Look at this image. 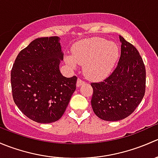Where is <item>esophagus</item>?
Returning a JSON list of instances; mask_svg holds the SVG:
<instances>
[{"label": "esophagus", "instance_id": "esophagus-1", "mask_svg": "<svg viewBox=\"0 0 158 158\" xmlns=\"http://www.w3.org/2000/svg\"><path fill=\"white\" fill-rule=\"evenodd\" d=\"M84 83H85V82H84V81L82 80V79H78L77 82H76V85H77V87H79V86H80V85H82V84H84Z\"/></svg>", "mask_w": 158, "mask_h": 158}]
</instances>
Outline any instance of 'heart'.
<instances>
[{
	"mask_svg": "<svg viewBox=\"0 0 158 158\" xmlns=\"http://www.w3.org/2000/svg\"><path fill=\"white\" fill-rule=\"evenodd\" d=\"M119 57L116 44L100 37L91 38L78 43L73 49V56L66 61L75 68L76 63L83 66L85 76L91 79H102L110 74Z\"/></svg>",
	"mask_w": 158,
	"mask_h": 158,
	"instance_id": "heart-1",
	"label": "heart"
}]
</instances>
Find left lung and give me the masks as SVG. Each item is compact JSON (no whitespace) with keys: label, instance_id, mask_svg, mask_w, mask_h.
<instances>
[{"label":"left lung","instance_id":"8db88e82","mask_svg":"<svg viewBox=\"0 0 158 158\" xmlns=\"http://www.w3.org/2000/svg\"><path fill=\"white\" fill-rule=\"evenodd\" d=\"M121 56L111 75L99 82H92L91 104L101 119L114 122L125 118L141 103L146 87L144 62L135 46L119 36Z\"/></svg>","mask_w":158,"mask_h":158}]
</instances>
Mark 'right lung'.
<instances>
[{"label": "right lung", "mask_w": 158, "mask_h": 158, "mask_svg": "<svg viewBox=\"0 0 158 158\" xmlns=\"http://www.w3.org/2000/svg\"><path fill=\"white\" fill-rule=\"evenodd\" d=\"M58 36L37 38L17 55L10 73L12 95L23 114L38 123H51L64 114L77 77H64Z\"/></svg>", "instance_id": "1"}]
</instances>
